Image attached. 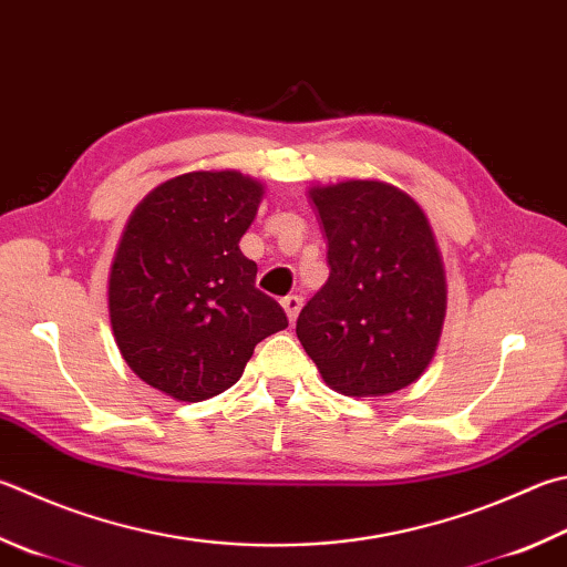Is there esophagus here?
Masks as SVG:
<instances>
[{
  "instance_id": "34e87169",
  "label": "esophagus",
  "mask_w": 567,
  "mask_h": 567,
  "mask_svg": "<svg viewBox=\"0 0 567 567\" xmlns=\"http://www.w3.org/2000/svg\"><path fill=\"white\" fill-rule=\"evenodd\" d=\"M300 307H302V297H297V295L282 297V310H285V315H287V319H290V322H295L297 315H300Z\"/></svg>"
}]
</instances>
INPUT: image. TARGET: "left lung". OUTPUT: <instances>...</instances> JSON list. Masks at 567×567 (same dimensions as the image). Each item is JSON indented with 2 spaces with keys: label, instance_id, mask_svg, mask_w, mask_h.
Wrapping results in <instances>:
<instances>
[{
  "label": "left lung",
  "instance_id": "left-lung-1",
  "mask_svg": "<svg viewBox=\"0 0 567 567\" xmlns=\"http://www.w3.org/2000/svg\"><path fill=\"white\" fill-rule=\"evenodd\" d=\"M329 277L297 317V339L344 396L414 384L436 354L446 275L419 203L382 181L315 185Z\"/></svg>",
  "mask_w": 567,
  "mask_h": 567
}]
</instances>
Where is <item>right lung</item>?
<instances>
[{
	"label": "right lung",
	"instance_id": "add662e5",
	"mask_svg": "<svg viewBox=\"0 0 567 567\" xmlns=\"http://www.w3.org/2000/svg\"><path fill=\"white\" fill-rule=\"evenodd\" d=\"M262 183L238 171H193L143 198L109 275V317L121 357L178 401L223 394L287 315L255 287L240 252Z\"/></svg>",
	"mask_w": 567,
	"mask_h": 567
}]
</instances>
